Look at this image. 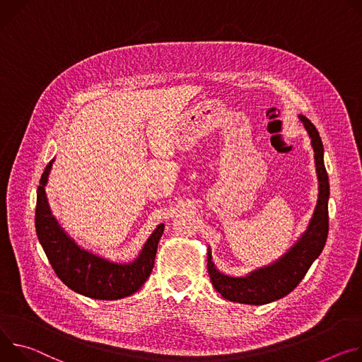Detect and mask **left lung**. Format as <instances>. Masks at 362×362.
Masks as SVG:
<instances>
[{
	"instance_id": "8db88e82",
	"label": "left lung",
	"mask_w": 362,
	"mask_h": 362,
	"mask_svg": "<svg viewBox=\"0 0 362 362\" xmlns=\"http://www.w3.org/2000/svg\"><path fill=\"white\" fill-rule=\"evenodd\" d=\"M299 119L309 134L315 152L319 194L313 216L306 231L282 257L269 266L250 272L246 276L234 277L221 273L214 266L209 247L207 269L211 284L214 289L227 300L247 305H264L286 296L300 284L310 264L322 253L327 243L329 228V181L324 164V145L317 129L310 120L303 115H299Z\"/></svg>"
}]
</instances>
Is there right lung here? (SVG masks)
<instances>
[{"label":"right lung","instance_id":"add662e5","mask_svg":"<svg viewBox=\"0 0 362 362\" xmlns=\"http://www.w3.org/2000/svg\"><path fill=\"white\" fill-rule=\"evenodd\" d=\"M52 159L37 188L35 231L53 270L71 291L92 299L115 300L127 298L149 277L164 224H159L146 240L139 256L131 263H115L96 256L74 243L50 211L45 187L52 170Z\"/></svg>","mask_w":362,"mask_h":362}]
</instances>
